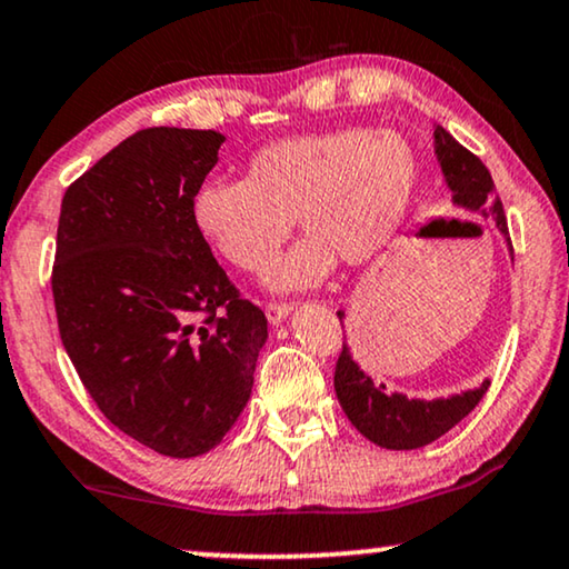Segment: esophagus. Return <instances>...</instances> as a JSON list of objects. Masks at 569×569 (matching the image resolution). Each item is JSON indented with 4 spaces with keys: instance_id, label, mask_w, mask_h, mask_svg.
Instances as JSON below:
<instances>
[{
    "instance_id": "34e87169",
    "label": "esophagus",
    "mask_w": 569,
    "mask_h": 569,
    "mask_svg": "<svg viewBox=\"0 0 569 569\" xmlns=\"http://www.w3.org/2000/svg\"><path fill=\"white\" fill-rule=\"evenodd\" d=\"M264 315H268L270 325H280V322H286V317L291 315V307L289 305H268L264 307Z\"/></svg>"
}]
</instances>
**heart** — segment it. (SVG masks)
Returning <instances> with one entry per match:
<instances>
[{
  "instance_id": "obj_1",
  "label": "heart",
  "mask_w": 569,
  "mask_h": 569,
  "mask_svg": "<svg viewBox=\"0 0 569 569\" xmlns=\"http://www.w3.org/2000/svg\"><path fill=\"white\" fill-rule=\"evenodd\" d=\"M419 184V158L403 134L369 127L270 142L247 179H202L189 197L197 237L233 268L264 272L293 216L309 237L272 272L276 291L320 283L343 257L361 264L398 231Z\"/></svg>"
}]
</instances>
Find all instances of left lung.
<instances>
[{
    "instance_id": "8db88e82",
    "label": "left lung",
    "mask_w": 569,
    "mask_h": 569,
    "mask_svg": "<svg viewBox=\"0 0 569 569\" xmlns=\"http://www.w3.org/2000/svg\"><path fill=\"white\" fill-rule=\"evenodd\" d=\"M435 156L442 169L445 184L452 192V206L476 213L483 221L495 223L502 239L507 237V221L499 197L495 194V181L487 166L460 146L448 130L435 124ZM512 257V247H510ZM340 325L346 322V312H338ZM336 396L340 400L348 421L361 431L369 442L385 450H419L435 442L442 435L466 419L479 406L491 380H483L479 388L452 392L448 398H408L406 392L388 390L385 382H375V377L363 372L361 363L353 359L351 346L343 340V351L336 363Z\"/></svg>"
}]
</instances>
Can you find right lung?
<instances>
[{
    "mask_svg": "<svg viewBox=\"0 0 569 569\" xmlns=\"http://www.w3.org/2000/svg\"><path fill=\"white\" fill-rule=\"evenodd\" d=\"M223 142L213 130L134 132L67 189L59 213L51 289L64 351L106 419L169 458L221 442L268 340L264 315L189 221Z\"/></svg>",
    "mask_w": 569,
    "mask_h": 569,
    "instance_id": "obj_1",
    "label": "right lung"
}]
</instances>
